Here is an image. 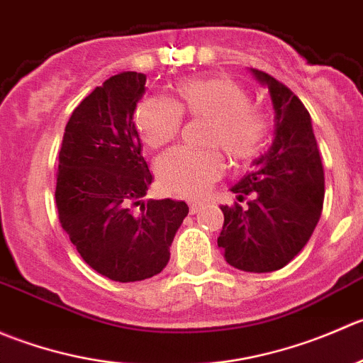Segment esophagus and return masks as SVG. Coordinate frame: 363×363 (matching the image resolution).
<instances>
[{"label": "esophagus", "instance_id": "1", "mask_svg": "<svg viewBox=\"0 0 363 363\" xmlns=\"http://www.w3.org/2000/svg\"><path fill=\"white\" fill-rule=\"evenodd\" d=\"M201 208H203V203H199V201H190V213H197Z\"/></svg>", "mask_w": 363, "mask_h": 363}]
</instances>
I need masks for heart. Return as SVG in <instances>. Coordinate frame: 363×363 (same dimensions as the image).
<instances>
[{
  "label": "heart",
  "instance_id": "heart-1",
  "mask_svg": "<svg viewBox=\"0 0 363 363\" xmlns=\"http://www.w3.org/2000/svg\"><path fill=\"white\" fill-rule=\"evenodd\" d=\"M182 116L208 120L204 145L218 146L231 160H249L263 148L268 118L252 106V95L225 75L183 79L173 88V102L145 99L135 109V125L150 148L173 141ZM220 153L215 150L174 148L157 160V177L166 190L182 196H201L222 174Z\"/></svg>",
  "mask_w": 363,
  "mask_h": 363
}]
</instances>
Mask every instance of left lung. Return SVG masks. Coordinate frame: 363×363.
<instances>
[{"label":"left lung","instance_id":"left-lung-1","mask_svg":"<svg viewBox=\"0 0 363 363\" xmlns=\"http://www.w3.org/2000/svg\"><path fill=\"white\" fill-rule=\"evenodd\" d=\"M250 72L270 91L274 141L252 160V171L231 186L238 201L252 199L247 208L220 206L224 225L217 243L231 267L267 274L286 267L314 233L325 199V171L302 100L267 72Z\"/></svg>","mask_w":363,"mask_h":363}]
</instances>
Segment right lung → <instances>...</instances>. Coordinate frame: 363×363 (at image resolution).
I'll return each instance as SVG.
<instances>
[{"instance_id":"add662e5","label":"right lung","mask_w":363,"mask_h":363,"mask_svg":"<svg viewBox=\"0 0 363 363\" xmlns=\"http://www.w3.org/2000/svg\"><path fill=\"white\" fill-rule=\"evenodd\" d=\"M145 84V74L121 72L96 86L65 127L56 173L61 228L93 270L116 282L160 274L189 213L185 201H141L153 180L134 123Z\"/></svg>"}]
</instances>
